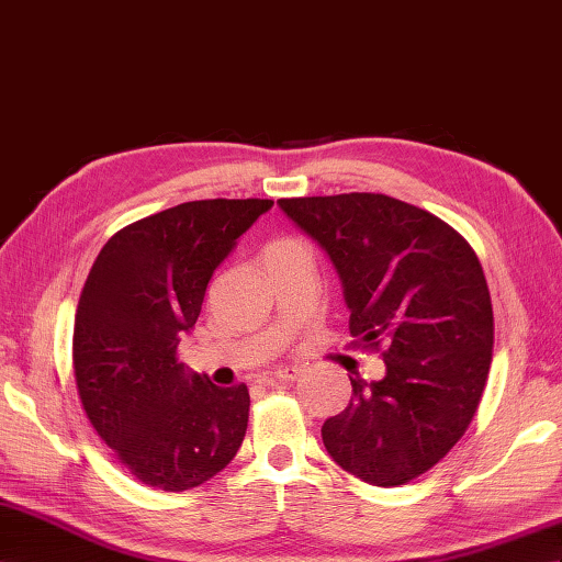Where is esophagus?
Wrapping results in <instances>:
<instances>
[{
    "label": "esophagus",
    "mask_w": 562,
    "mask_h": 562,
    "mask_svg": "<svg viewBox=\"0 0 562 562\" xmlns=\"http://www.w3.org/2000/svg\"><path fill=\"white\" fill-rule=\"evenodd\" d=\"M300 375H302V369H300V367H283V369H279V371L274 373L277 381H283V383H293V381H297Z\"/></svg>",
    "instance_id": "obj_1"
}]
</instances>
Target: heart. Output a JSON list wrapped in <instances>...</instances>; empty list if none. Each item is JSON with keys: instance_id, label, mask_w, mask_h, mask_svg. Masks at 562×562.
<instances>
[{"instance_id": "obj_1", "label": "heart", "mask_w": 562, "mask_h": 562, "mask_svg": "<svg viewBox=\"0 0 562 562\" xmlns=\"http://www.w3.org/2000/svg\"><path fill=\"white\" fill-rule=\"evenodd\" d=\"M302 244H297V240H277L274 246H269L267 252H285V250H295L300 248Z\"/></svg>"}]
</instances>
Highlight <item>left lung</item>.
Segmentation results:
<instances>
[{
  "instance_id": "8db88e82",
  "label": "left lung",
  "mask_w": 562,
  "mask_h": 562,
  "mask_svg": "<svg viewBox=\"0 0 562 562\" xmlns=\"http://www.w3.org/2000/svg\"><path fill=\"white\" fill-rule=\"evenodd\" d=\"M336 267L350 333L385 345V375L350 378L324 447L347 473L397 487L459 442L487 383L494 314L477 255L447 222L383 193L281 199Z\"/></svg>"
}]
</instances>
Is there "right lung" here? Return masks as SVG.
<instances>
[{
    "mask_svg": "<svg viewBox=\"0 0 562 562\" xmlns=\"http://www.w3.org/2000/svg\"><path fill=\"white\" fill-rule=\"evenodd\" d=\"M274 201H191L105 244L82 288L72 367L85 414L130 473L162 492L215 477L244 445L250 394L177 361L207 283Z\"/></svg>",
    "mask_w": 562,
    "mask_h": 562,
    "instance_id": "add662e5",
    "label": "right lung"
}]
</instances>
